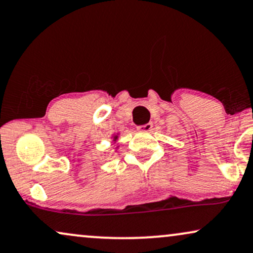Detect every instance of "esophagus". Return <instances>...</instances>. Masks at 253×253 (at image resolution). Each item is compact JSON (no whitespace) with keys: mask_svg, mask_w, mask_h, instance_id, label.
<instances>
[{"mask_svg":"<svg viewBox=\"0 0 253 253\" xmlns=\"http://www.w3.org/2000/svg\"><path fill=\"white\" fill-rule=\"evenodd\" d=\"M153 129V124L148 123L146 125H141V126H137V130L140 132H150Z\"/></svg>","mask_w":253,"mask_h":253,"instance_id":"34e87169","label":"esophagus"}]
</instances>
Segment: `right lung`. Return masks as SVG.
<instances>
[{"label":"right lung","mask_w":253,"mask_h":253,"mask_svg":"<svg viewBox=\"0 0 253 253\" xmlns=\"http://www.w3.org/2000/svg\"><path fill=\"white\" fill-rule=\"evenodd\" d=\"M118 135H119V134H116V135H113L112 136V139H113V142H116V141L118 140ZM118 148V147H117Z\"/></svg>","instance_id":"add662e5"}]
</instances>
